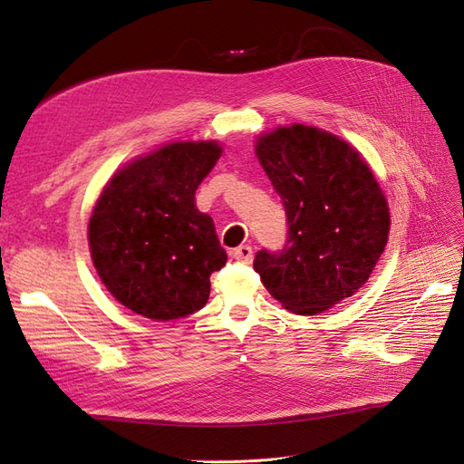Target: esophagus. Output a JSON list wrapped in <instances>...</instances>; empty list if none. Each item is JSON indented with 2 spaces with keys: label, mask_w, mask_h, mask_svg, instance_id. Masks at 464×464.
I'll list each match as a JSON object with an SVG mask.
<instances>
[{
  "label": "esophagus",
  "mask_w": 464,
  "mask_h": 464,
  "mask_svg": "<svg viewBox=\"0 0 464 464\" xmlns=\"http://www.w3.org/2000/svg\"><path fill=\"white\" fill-rule=\"evenodd\" d=\"M234 258L237 263H244V265H249L253 261V249L251 246H239L234 249Z\"/></svg>",
  "instance_id": "obj_1"
}]
</instances>
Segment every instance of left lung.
<instances>
[{"instance_id": "obj_1", "label": "left lung", "mask_w": 464, "mask_h": 464, "mask_svg": "<svg viewBox=\"0 0 464 464\" xmlns=\"http://www.w3.org/2000/svg\"><path fill=\"white\" fill-rule=\"evenodd\" d=\"M256 158L285 208L287 239L256 251L253 268L287 310L316 316L373 272L391 228L386 199L360 154L316 127L263 135Z\"/></svg>"}]
</instances>
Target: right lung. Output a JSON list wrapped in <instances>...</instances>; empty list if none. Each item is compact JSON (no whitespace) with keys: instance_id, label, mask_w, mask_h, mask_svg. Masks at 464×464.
I'll list each match as a JSON object with an SVG mask.
<instances>
[{"instance_id":"1","label":"right lung","mask_w":464,"mask_h":464,"mask_svg":"<svg viewBox=\"0 0 464 464\" xmlns=\"http://www.w3.org/2000/svg\"><path fill=\"white\" fill-rule=\"evenodd\" d=\"M220 156L217 142H175L129 163L102 190L89 247L102 284L144 318L168 322L203 308L227 265L213 218L194 196Z\"/></svg>"}]
</instances>
